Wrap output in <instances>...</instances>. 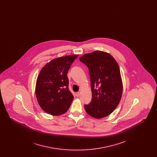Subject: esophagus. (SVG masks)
Here are the masks:
<instances>
[{"label":"esophagus","mask_w":157,"mask_h":157,"mask_svg":"<svg viewBox=\"0 0 157 157\" xmlns=\"http://www.w3.org/2000/svg\"><path fill=\"white\" fill-rule=\"evenodd\" d=\"M75 95H76V97H79V96H80V92H76V93H75Z\"/></svg>","instance_id":"esophagus-1"}]
</instances>
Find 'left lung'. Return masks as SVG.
I'll return each mask as SVG.
<instances>
[{
    "label": "left lung",
    "mask_w": 157,
    "mask_h": 157,
    "mask_svg": "<svg viewBox=\"0 0 157 157\" xmlns=\"http://www.w3.org/2000/svg\"><path fill=\"white\" fill-rule=\"evenodd\" d=\"M79 60L89 69L92 94L85 109L91 117L102 118L112 113L120 103L123 86L120 67L112 55L100 51L83 55Z\"/></svg>",
    "instance_id": "8db88e82"
}]
</instances>
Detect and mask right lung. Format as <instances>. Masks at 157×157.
<instances>
[{"label":"right lung","mask_w":157,"mask_h":157,"mask_svg":"<svg viewBox=\"0 0 157 157\" xmlns=\"http://www.w3.org/2000/svg\"><path fill=\"white\" fill-rule=\"evenodd\" d=\"M78 55L52 60L42 67L36 85V96L41 108L52 115L67 111L74 96L69 90L67 72Z\"/></svg>","instance_id":"add662e5"}]
</instances>
